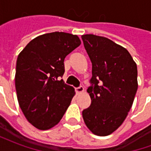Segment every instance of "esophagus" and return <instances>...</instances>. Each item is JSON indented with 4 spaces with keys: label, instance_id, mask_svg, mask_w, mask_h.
<instances>
[{
    "label": "esophagus",
    "instance_id": "esophagus-1",
    "mask_svg": "<svg viewBox=\"0 0 151 151\" xmlns=\"http://www.w3.org/2000/svg\"><path fill=\"white\" fill-rule=\"evenodd\" d=\"M83 91H84V87H83L82 86H78V87H77V88H76V92H77L78 94L82 93Z\"/></svg>",
    "mask_w": 151,
    "mask_h": 151
}]
</instances>
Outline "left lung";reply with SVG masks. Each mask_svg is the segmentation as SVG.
I'll list each match as a JSON object with an SVG mask.
<instances>
[{"label":"left lung","mask_w":151,"mask_h":151,"mask_svg":"<svg viewBox=\"0 0 151 151\" xmlns=\"http://www.w3.org/2000/svg\"><path fill=\"white\" fill-rule=\"evenodd\" d=\"M92 63L87 89L90 107L82 111L86 125L97 136H108L125 120L137 90V68L124 47L108 38L82 35Z\"/></svg>","instance_id":"obj_1"}]
</instances>
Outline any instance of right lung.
<instances>
[{
	"label": "right lung",
	"mask_w": 151,
	"mask_h": 151,
	"mask_svg": "<svg viewBox=\"0 0 151 151\" xmlns=\"http://www.w3.org/2000/svg\"><path fill=\"white\" fill-rule=\"evenodd\" d=\"M81 44L77 35L47 33L35 38L18 55L15 87L18 104L30 123L40 130L59 123L74 89L63 81L64 60Z\"/></svg>",
	"instance_id": "1"
}]
</instances>
